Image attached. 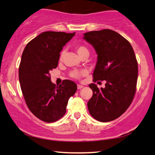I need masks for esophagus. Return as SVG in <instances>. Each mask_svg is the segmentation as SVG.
Masks as SVG:
<instances>
[{"label":"esophagus","mask_w":155,"mask_h":155,"mask_svg":"<svg viewBox=\"0 0 155 155\" xmlns=\"http://www.w3.org/2000/svg\"><path fill=\"white\" fill-rule=\"evenodd\" d=\"M83 87V86L81 85V84H78V90H80V89H82Z\"/></svg>","instance_id":"1"}]
</instances>
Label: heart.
Instances as JSON below:
<instances>
[{
    "label": "heart",
    "instance_id": "1",
    "mask_svg": "<svg viewBox=\"0 0 155 155\" xmlns=\"http://www.w3.org/2000/svg\"><path fill=\"white\" fill-rule=\"evenodd\" d=\"M75 49L77 51V53L80 56H81L82 54H85V53H89L87 48L83 45H80V44L76 46ZM63 56V51L61 52V56H60V59H62ZM86 73L87 72L85 71H74L71 73V76L72 78H75V79H79V78H81L82 76L85 75Z\"/></svg>",
    "mask_w": 155,
    "mask_h": 155
}]
</instances>
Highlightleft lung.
Segmentation results:
<instances>
[{"label":"left lung","instance_id":"left-lung-1","mask_svg":"<svg viewBox=\"0 0 155 155\" xmlns=\"http://www.w3.org/2000/svg\"><path fill=\"white\" fill-rule=\"evenodd\" d=\"M83 38L97 54L93 81H106L104 88L89 84L93 91L89 112L99 121L115 120L130 107L136 92L138 68L134 51L128 40L111 29L84 33Z\"/></svg>","mask_w":155,"mask_h":155}]
</instances>
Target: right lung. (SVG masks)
I'll list each match as a JSON object with an SVG mask.
<instances>
[{
  "label": "right lung",
  "instance_id": "right-lung-1",
  "mask_svg": "<svg viewBox=\"0 0 155 155\" xmlns=\"http://www.w3.org/2000/svg\"><path fill=\"white\" fill-rule=\"evenodd\" d=\"M75 34L44 31L31 40L23 51L19 67L21 90L29 109L44 122L62 118L69 98L77 90V84L69 80L56 86L51 81L50 75L58 66L63 47Z\"/></svg>",
  "mask_w": 155,
  "mask_h": 155
}]
</instances>
